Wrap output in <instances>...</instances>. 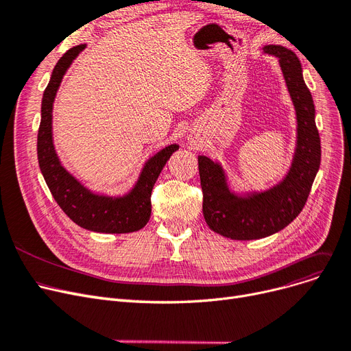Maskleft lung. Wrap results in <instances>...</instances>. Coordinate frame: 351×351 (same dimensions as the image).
<instances>
[{
	"instance_id": "1",
	"label": "left lung",
	"mask_w": 351,
	"mask_h": 351,
	"mask_svg": "<svg viewBox=\"0 0 351 351\" xmlns=\"http://www.w3.org/2000/svg\"><path fill=\"white\" fill-rule=\"evenodd\" d=\"M263 50L278 58L297 116V145L285 178L267 191L237 193L221 163L197 156L204 218L213 232L238 241L265 238L291 223L307 202L322 162L314 101L298 57L282 45L269 44Z\"/></svg>"
}]
</instances>
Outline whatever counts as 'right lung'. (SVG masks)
<instances>
[{
    "label": "right lung",
    "mask_w": 351,
    "mask_h": 351,
    "mask_svg": "<svg viewBox=\"0 0 351 351\" xmlns=\"http://www.w3.org/2000/svg\"><path fill=\"white\" fill-rule=\"evenodd\" d=\"M86 49L75 45L58 60L41 101V121L37 136V156L41 173L53 197L66 215L84 230L101 234H128L139 231L147 223L152 212L150 195L163 166L176 143L159 150L149 158L134 186L121 196H109L91 192L75 179L60 162L53 142V103L67 69Z\"/></svg>",
    "instance_id": "obj_1"
}]
</instances>
